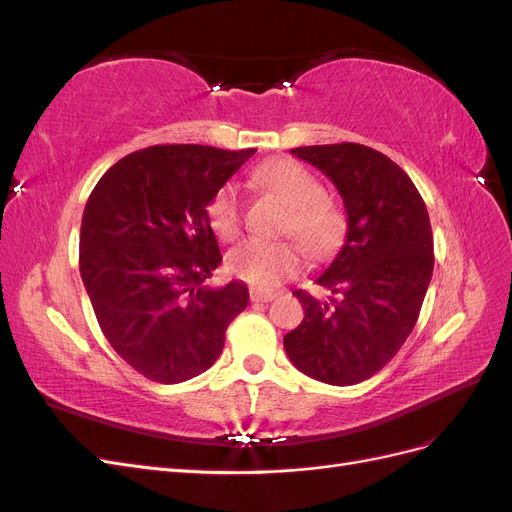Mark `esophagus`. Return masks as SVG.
Returning a JSON list of instances; mask_svg holds the SVG:
<instances>
[{"instance_id": "obj_1", "label": "esophagus", "mask_w": 512, "mask_h": 512, "mask_svg": "<svg viewBox=\"0 0 512 512\" xmlns=\"http://www.w3.org/2000/svg\"><path fill=\"white\" fill-rule=\"evenodd\" d=\"M277 297L275 292H271V290H258V288H252L250 290V299L254 301V303H269V301H273Z\"/></svg>"}]
</instances>
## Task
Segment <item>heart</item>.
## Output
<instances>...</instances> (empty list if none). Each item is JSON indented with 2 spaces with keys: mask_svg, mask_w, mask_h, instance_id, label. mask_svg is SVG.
I'll return each instance as SVG.
<instances>
[{
  "mask_svg": "<svg viewBox=\"0 0 512 512\" xmlns=\"http://www.w3.org/2000/svg\"><path fill=\"white\" fill-rule=\"evenodd\" d=\"M258 181L290 207L282 224L284 235H294L309 254H327L344 235V215L331 200L320 179L292 160L273 162L258 170ZM207 222L222 241H235L243 226V203L237 185L224 183L207 203ZM228 271L256 288H273L301 267V250L292 241L250 239L226 258Z\"/></svg>",
  "mask_w": 512,
  "mask_h": 512,
  "instance_id": "b5f03b06",
  "label": "heart"
}]
</instances>
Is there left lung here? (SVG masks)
<instances>
[{"mask_svg": "<svg viewBox=\"0 0 512 512\" xmlns=\"http://www.w3.org/2000/svg\"><path fill=\"white\" fill-rule=\"evenodd\" d=\"M290 153L333 181L344 198L348 232L316 277L331 290V301L294 292L305 316L284 337V348L294 367L320 382H363L393 359L421 314L433 273L425 200L404 170L371 147L339 143Z\"/></svg>", "mask_w": 512, "mask_h": 512, "instance_id": "obj_1", "label": "left lung"}]
</instances>
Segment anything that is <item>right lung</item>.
Here are the masks:
<instances>
[{
    "instance_id": "1",
    "label": "right lung",
    "mask_w": 512,
    "mask_h": 512,
    "mask_svg": "<svg viewBox=\"0 0 512 512\" xmlns=\"http://www.w3.org/2000/svg\"><path fill=\"white\" fill-rule=\"evenodd\" d=\"M256 149L153 145L121 158L83 211L79 269L108 344L138 374L177 384L218 359L250 301L205 286L222 254L207 203Z\"/></svg>"
}]
</instances>
